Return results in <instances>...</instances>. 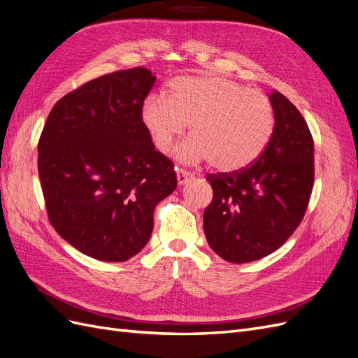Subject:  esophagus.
<instances>
[{"mask_svg":"<svg viewBox=\"0 0 358 358\" xmlns=\"http://www.w3.org/2000/svg\"><path fill=\"white\" fill-rule=\"evenodd\" d=\"M176 178H178V183L179 185H183V183H187L188 180H191L194 176L192 173L183 170V169H176Z\"/></svg>","mask_w":358,"mask_h":358,"instance_id":"1","label":"esophagus"}]
</instances>
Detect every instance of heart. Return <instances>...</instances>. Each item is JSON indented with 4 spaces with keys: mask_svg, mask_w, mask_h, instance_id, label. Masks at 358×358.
<instances>
[{
    "mask_svg": "<svg viewBox=\"0 0 358 358\" xmlns=\"http://www.w3.org/2000/svg\"><path fill=\"white\" fill-rule=\"evenodd\" d=\"M140 119L154 146L167 154L188 123L191 138L179 149L185 161H208L222 173L242 171L262 157L275 133L268 96L222 76H179L166 95L143 101Z\"/></svg>",
    "mask_w": 358,
    "mask_h": 358,
    "instance_id": "1",
    "label": "heart"
}]
</instances>
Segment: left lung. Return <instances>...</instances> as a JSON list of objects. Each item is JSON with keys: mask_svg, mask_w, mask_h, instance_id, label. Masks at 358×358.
<instances>
[{"mask_svg": "<svg viewBox=\"0 0 358 358\" xmlns=\"http://www.w3.org/2000/svg\"><path fill=\"white\" fill-rule=\"evenodd\" d=\"M275 133L254 164L210 173L213 199L204 209V234L225 262L249 263L275 252L306 213L313 176V138L305 117L273 90Z\"/></svg>", "mask_w": 358, "mask_h": 358, "instance_id": "1", "label": "left lung"}]
</instances>
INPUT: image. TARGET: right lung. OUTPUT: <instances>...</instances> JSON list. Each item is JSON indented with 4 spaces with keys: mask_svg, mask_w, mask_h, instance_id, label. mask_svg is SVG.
Segmentation results:
<instances>
[{
    "mask_svg": "<svg viewBox=\"0 0 358 358\" xmlns=\"http://www.w3.org/2000/svg\"><path fill=\"white\" fill-rule=\"evenodd\" d=\"M154 83L145 67L86 82L53 106L38 140L52 227L101 262H127L142 251L155 206L178 187L171 159L155 150L140 119Z\"/></svg>",
    "mask_w": 358,
    "mask_h": 358,
    "instance_id": "right-lung-1",
    "label": "right lung"
}]
</instances>
